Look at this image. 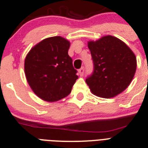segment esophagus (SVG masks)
<instances>
[{
	"mask_svg": "<svg viewBox=\"0 0 148 148\" xmlns=\"http://www.w3.org/2000/svg\"><path fill=\"white\" fill-rule=\"evenodd\" d=\"M84 67H82V68H81L79 70V74L80 77H82L83 74H84Z\"/></svg>",
	"mask_w": 148,
	"mask_h": 148,
	"instance_id": "34e87169",
	"label": "esophagus"
}]
</instances>
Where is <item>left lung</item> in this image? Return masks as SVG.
Segmentation results:
<instances>
[{
  "label": "left lung",
  "instance_id": "1",
  "mask_svg": "<svg viewBox=\"0 0 148 148\" xmlns=\"http://www.w3.org/2000/svg\"><path fill=\"white\" fill-rule=\"evenodd\" d=\"M88 48L94 63L92 74L86 79L92 93L103 98L118 95L133 79L137 58L128 45L111 35L89 41Z\"/></svg>",
  "mask_w": 148,
  "mask_h": 148
}]
</instances>
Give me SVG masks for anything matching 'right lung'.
Wrapping results in <instances>:
<instances>
[{
  "mask_svg": "<svg viewBox=\"0 0 148 148\" xmlns=\"http://www.w3.org/2000/svg\"><path fill=\"white\" fill-rule=\"evenodd\" d=\"M70 42L61 36L42 40L31 48L24 60V72L36 95L55 102L70 94L78 79L68 55Z\"/></svg>",
  "mask_w": 148,
  "mask_h": 148,
  "instance_id": "obj_1",
  "label": "right lung"
}]
</instances>
